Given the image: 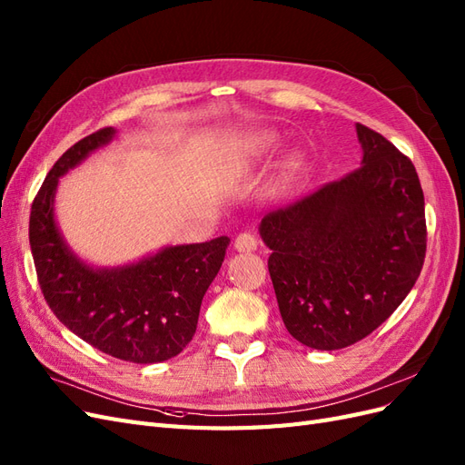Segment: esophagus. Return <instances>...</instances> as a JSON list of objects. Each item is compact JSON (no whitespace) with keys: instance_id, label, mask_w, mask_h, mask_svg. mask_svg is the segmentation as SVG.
<instances>
[{"instance_id":"1","label":"esophagus","mask_w":465,"mask_h":465,"mask_svg":"<svg viewBox=\"0 0 465 465\" xmlns=\"http://www.w3.org/2000/svg\"><path fill=\"white\" fill-rule=\"evenodd\" d=\"M234 248L238 252H254L258 248V238L254 232H241L234 238Z\"/></svg>"}]
</instances>
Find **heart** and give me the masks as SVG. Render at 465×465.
<instances>
[{
  "label": "heart",
  "instance_id": "heart-1",
  "mask_svg": "<svg viewBox=\"0 0 465 465\" xmlns=\"http://www.w3.org/2000/svg\"><path fill=\"white\" fill-rule=\"evenodd\" d=\"M270 143H272V137L270 135H258L254 139V147H265V145H270Z\"/></svg>",
  "mask_w": 465,
  "mask_h": 465
}]
</instances>
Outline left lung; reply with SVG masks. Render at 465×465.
<instances>
[{"label": "left lung", "instance_id": "obj_1", "mask_svg": "<svg viewBox=\"0 0 465 465\" xmlns=\"http://www.w3.org/2000/svg\"><path fill=\"white\" fill-rule=\"evenodd\" d=\"M362 164L260 224L281 318L320 351L353 345L403 302L423 270L425 195L410 157L357 124Z\"/></svg>", "mask_w": 465, "mask_h": 465}]
</instances>
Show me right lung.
I'll use <instances>...</instances> for the list:
<instances>
[{
    "label": "right lung",
    "mask_w": 465,
    "mask_h": 465,
    "mask_svg": "<svg viewBox=\"0 0 465 465\" xmlns=\"http://www.w3.org/2000/svg\"><path fill=\"white\" fill-rule=\"evenodd\" d=\"M114 134V128H103L83 137L52 166L31 207L33 260L40 291L65 328L120 361L163 362L192 341L203 294L221 270L231 238L168 246L116 270H93L79 262L55 227V186Z\"/></svg>",
    "instance_id": "add662e5"
}]
</instances>
